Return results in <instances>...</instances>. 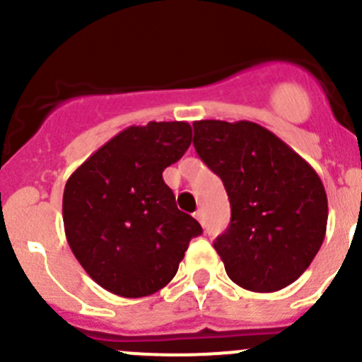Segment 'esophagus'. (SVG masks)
Segmentation results:
<instances>
[{
	"mask_svg": "<svg viewBox=\"0 0 362 362\" xmlns=\"http://www.w3.org/2000/svg\"><path fill=\"white\" fill-rule=\"evenodd\" d=\"M194 217L198 218L199 222H203V218H204V214H203V210H198V211H196V214H194Z\"/></svg>",
	"mask_w": 362,
	"mask_h": 362,
	"instance_id": "esophagus-1",
	"label": "esophagus"
}]
</instances>
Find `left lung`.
<instances>
[{"mask_svg": "<svg viewBox=\"0 0 362 362\" xmlns=\"http://www.w3.org/2000/svg\"><path fill=\"white\" fill-rule=\"evenodd\" d=\"M194 148L218 175L231 222L214 247L236 286L275 293L296 282L326 236L327 196L317 171L250 120H196Z\"/></svg>", "mask_w": 362, "mask_h": 362, "instance_id": "1", "label": "left lung"}]
</instances>
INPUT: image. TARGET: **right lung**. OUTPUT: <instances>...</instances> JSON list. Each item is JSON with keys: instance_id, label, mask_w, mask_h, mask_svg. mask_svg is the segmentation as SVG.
Returning a JSON list of instances; mask_svg holds the SVG:
<instances>
[{"instance_id": "1", "label": "right lung", "mask_w": 362, "mask_h": 362, "mask_svg": "<svg viewBox=\"0 0 362 362\" xmlns=\"http://www.w3.org/2000/svg\"><path fill=\"white\" fill-rule=\"evenodd\" d=\"M192 141L191 124L129 126L68 178L63 221L68 245L87 275L112 294L144 298L171 282L196 218L177 208L163 171Z\"/></svg>"}]
</instances>
